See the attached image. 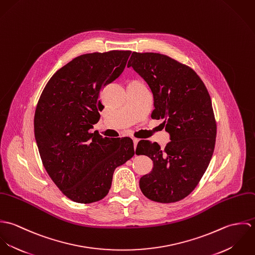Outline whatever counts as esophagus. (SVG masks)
I'll return each mask as SVG.
<instances>
[{
    "instance_id": "34e87169",
    "label": "esophagus",
    "mask_w": 255,
    "mask_h": 255,
    "mask_svg": "<svg viewBox=\"0 0 255 255\" xmlns=\"http://www.w3.org/2000/svg\"><path fill=\"white\" fill-rule=\"evenodd\" d=\"M132 141H133V145H134V148H136V145H137V143H138V139L137 138H132Z\"/></svg>"
}]
</instances>
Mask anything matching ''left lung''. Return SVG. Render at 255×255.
I'll use <instances>...</instances> for the list:
<instances>
[{"label":"left lung","instance_id":"8db88e82","mask_svg":"<svg viewBox=\"0 0 255 255\" xmlns=\"http://www.w3.org/2000/svg\"><path fill=\"white\" fill-rule=\"evenodd\" d=\"M129 67L149 85L155 107L151 118L164 120L171 139L165 149L138 142L135 153L154 165L140 179V189L153 201L177 202L196 187L214 152L217 126L210 95L192 69L166 55L132 52Z\"/></svg>","mask_w":255,"mask_h":255}]
</instances>
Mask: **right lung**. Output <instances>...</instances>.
<instances>
[{"label": "right lung", "instance_id": "obj_1", "mask_svg": "<svg viewBox=\"0 0 255 255\" xmlns=\"http://www.w3.org/2000/svg\"><path fill=\"white\" fill-rule=\"evenodd\" d=\"M130 53L116 50L76 57L50 78L39 98L34 133L42 163L74 202L104 198L115 169L134 155L129 137L89 132L104 108L101 89L124 72Z\"/></svg>", "mask_w": 255, "mask_h": 255}]
</instances>
